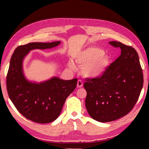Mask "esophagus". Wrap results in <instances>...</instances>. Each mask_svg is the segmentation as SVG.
Wrapping results in <instances>:
<instances>
[{"mask_svg":"<svg viewBox=\"0 0 149 149\" xmlns=\"http://www.w3.org/2000/svg\"><path fill=\"white\" fill-rule=\"evenodd\" d=\"M77 87L81 88L83 87V82L81 80H78L77 81Z\"/></svg>","mask_w":149,"mask_h":149,"instance_id":"esophagus-1","label":"esophagus"}]
</instances>
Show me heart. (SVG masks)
<instances>
[{"label":"heart","instance_id":"1","mask_svg":"<svg viewBox=\"0 0 149 149\" xmlns=\"http://www.w3.org/2000/svg\"><path fill=\"white\" fill-rule=\"evenodd\" d=\"M74 60L82 67L83 75L89 78L102 76L110 64V56L102 49L97 47H89L81 50L75 55ZM68 64L71 70L76 69L72 62H68Z\"/></svg>","mask_w":149,"mask_h":149}]
</instances>
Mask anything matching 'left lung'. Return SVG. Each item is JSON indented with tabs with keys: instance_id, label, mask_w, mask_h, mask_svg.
<instances>
[{
	"instance_id": "8db88e82",
	"label": "left lung",
	"mask_w": 149,
	"mask_h": 149,
	"mask_svg": "<svg viewBox=\"0 0 149 149\" xmlns=\"http://www.w3.org/2000/svg\"><path fill=\"white\" fill-rule=\"evenodd\" d=\"M109 43L121 49V55L100 77L86 80L85 107L90 116L109 122L127 114L134 107L143 85V70L133 47L120 42Z\"/></svg>"
}]
</instances>
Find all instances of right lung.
Listing matches in <instances>:
<instances>
[{
  "label": "right lung",
  "mask_w": 149,
  "mask_h": 149,
  "mask_svg": "<svg viewBox=\"0 0 149 149\" xmlns=\"http://www.w3.org/2000/svg\"><path fill=\"white\" fill-rule=\"evenodd\" d=\"M60 43L30 42L17 47L11 57L6 77L8 96L20 114L34 122L47 123L56 120L66 98L76 87L77 79L52 77L39 83L29 81L24 73V60L31 50L52 49Z\"/></svg>",
  "instance_id": "right-lung-1"
}]
</instances>
